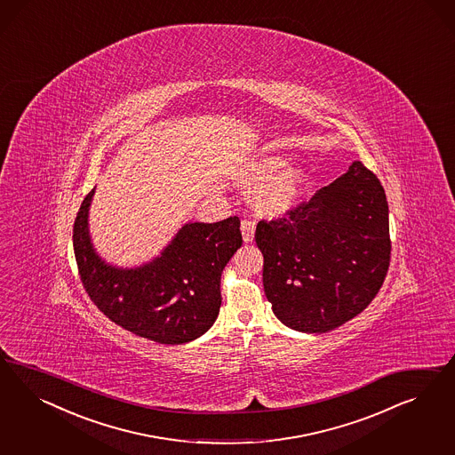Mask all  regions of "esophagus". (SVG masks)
I'll use <instances>...</instances> for the list:
<instances>
[{
  "mask_svg": "<svg viewBox=\"0 0 455 455\" xmlns=\"http://www.w3.org/2000/svg\"><path fill=\"white\" fill-rule=\"evenodd\" d=\"M240 230H242V236H243V242L250 243L253 242V236H255V223L250 220H242L240 223Z\"/></svg>",
  "mask_w": 455,
  "mask_h": 455,
  "instance_id": "esophagus-1",
  "label": "esophagus"
}]
</instances>
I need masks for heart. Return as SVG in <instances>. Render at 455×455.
Returning a JSON list of instances; mask_svg holds the SVG:
<instances>
[{
    "instance_id": "b5f03b06",
    "label": "heart",
    "mask_w": 455,
    "mask_h": 455,
    "mask_svg": "<svg viewBox=\"0 0 455 455\" xmlns=\"http://www.w3.org/2000/svg\"><path fill=\"white\" fill-rule=\"evenodd\" d=\"M289 158L275 152L250 156L236 168V185L253 193V205L267 217L287 215L302 202L310 187L308 172L302 165H287Z\"/></svg>"
}]
</instances>
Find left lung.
<instances>
[{"instance_id":"8db88e82","label":"left lung","mask_w":455,"mask_h":455,"mask_svg":"<svg viewBox=\"0 0 455 455\" xmlns=\"http://www.w3.org/2000/svg\"><path fill=\"white\" fill-rule=\"evenodd\" d=\"M263 289L290 329L322 333L369 307L390 263L388 205L362 162L276 220L259 221Z\"/></svg>"}]
</instances>
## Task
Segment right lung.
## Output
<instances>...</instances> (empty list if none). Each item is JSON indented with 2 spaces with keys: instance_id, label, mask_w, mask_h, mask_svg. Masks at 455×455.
<instances>
[{
  "instance_id": "right-lung-1",
  "label": "right lung",
  "mask_w": 455,
  "mask_h": 455,
  "mask_svg": "<svg viewBox=\"0 0 455 455\" xmlns=\"http://www.w3.org/2000/svg\"><path fill=\"white\" fill-rule=\"evenodd\" d=\"M95 188L83 200L73 227V248L92 302L138 337L166 345L192 342L220 312V278L242 247L240 220L185 223L152 262L118 268L101 260L92 243L88 212Z\"/></svg>"
}]
</instances>
